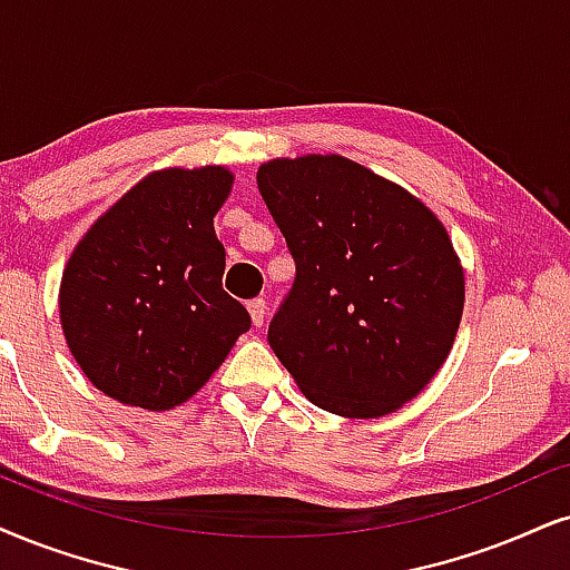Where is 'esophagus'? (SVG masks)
<instances>
[{"mask_svg": "<svg viewBox=\"0 0 570 570\" xmlns=\"http://www.w3.org/2000/svg\"><path fill=\"white\" fill-rule=\"evenodd\" d=\"M247 309H249V318H252V323H255L257 328L263 326L265 323V315H268V305H265V299H249L247 302Z\"/></svg>", "mask_w": 570, "mask_h": 570, "instance_id": "1", "label": "esophagus"}]
</instances>
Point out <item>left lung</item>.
<instances>
[{"instance_id":"8db88e82","label":"left lung","mask_w":570,"mask_h":570,"mask_svg":"<svg viewBox=\"0 0 570 570\" xmlns=\"http://www.w3.org/2000/svg\"><path fill=\"white\" fill-rule=\"evenodd\" d=\"M257 189L297 263L268 342L302 394L342 417L417 397L463 318L465 273L442 220L342 155L276 157Z\"/></svg>"}]
</instances>
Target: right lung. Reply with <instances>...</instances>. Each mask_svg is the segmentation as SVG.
Instances as JSON below:
<instances>
[{
	"label": "right lung",
	"mask_w": 570,
	"mask_h": 570,
	"mask_svg": "<svg viewBox=\"0 0 570 570\" xmlns=\"http://www.w3.org/2000/svg\"><path fill=\"white\" fill-rule=\"evenodd\" d=\"M232 186L223 165L147 173L70 252L62 334L107 397L153 413L181 405L249 328L223 292L226 249L213 226Z\"/></svg>",
	"instance_id": "right-lung-1"
}]
</instances>
